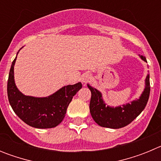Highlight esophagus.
Segmentation results:
<instances>
[{
	"label": "esophagus",
	"mask_w": 161,
	"mask_h": 161,
	"mask_svg": "<svg viewBox=\"0 0 161 161\" xmlns=\"http://www.w3.org/2000/svg\"><path fill=\"white\" fill-rule=\"evenodd\" d=\"M91 79H92V76L89 73H85L81 76V80L84 84H87L88 82L90 81Z\"/></svg>",
	"instance_id": "34e87169"
}]
</instances>
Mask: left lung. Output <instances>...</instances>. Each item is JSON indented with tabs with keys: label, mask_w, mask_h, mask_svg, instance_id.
Masks as SVG:
<instances>
[{
	"label": "left lung",
	"mask_w": 161,
	"mask_h": 161,
	"mask_svg": "<svg viewBox=\"0 0 161 161\" xmlns=\"http://www.w3.org/2000/svg\"><path fill=\"white\" fill-rule=\"evenodd\" d=\"M143 61L147 62L144 56L140 55ZM91 91V100L89 104L90 114L93 120L99 126L107 128L119 129L130 124L132 121L140 114L147 105L150 94L149 75L145 80V89L139 99L122 106L110 107L106 106L102 99V93L94 88L88 85Z\"/></svg>",
	"instance_id": "1"
}]
</instances>
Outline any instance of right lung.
<instances>
[{"mask_svg":"<svg viewBox=\"0 0 161 161\" xmlns=\"http://www.w3.org/2000/svg\"><path fill=\"white\" fill-rule=\"evenodd\" d=\"M13 61L8 74L7 93L14 113L29 126L35 128H52L63 121L72 97L82 88L80 82L67 85L47 97L25 96L18 89L14 82Z\"/></svg>","mask_w":161,"mask_h":161,"instance_id":"right-lung-1","label":"right lung"}]
</instances>
